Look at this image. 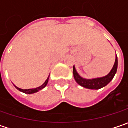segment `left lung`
Instances as JSON below:
<instances>
[{
  "label": "left lung",
  "mask_w": 128,
  "mask_h": 128,
  "mask_svg": "<svg viewBox=\"0 0 128 128\" xmlns=\"http://www.w3.org/2000/svg\"><path fill=\"white\" fill-rule=\"evenodd\" d=\"M117 69H118V57L116 55V62L113 66V68H112L109 74L107 75L106 76L98 78H94V79H86V78H82L78 73L75 66H73V76H74V78L76 81L82 87L88 88V89H91V90H99L107 86L113 79L117 72Z\"/></svg>",
  "instance_id": "8db88e82"
}]
</instances>
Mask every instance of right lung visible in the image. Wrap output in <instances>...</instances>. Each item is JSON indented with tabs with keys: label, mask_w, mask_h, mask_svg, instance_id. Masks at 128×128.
I'll return each instance as SVG.
<instances>
[{
	"label": "right lung",
	"mask_w": 128,
	"mask_h": 128,
	"mask_svg": "<svg viewBox=\"0 0 128 128\" xmlns=\"http://www.w3.org/2000/svg\"><path fill=\"white\" fill-rule=\"evenodd\" d=\"M49 77H50V76H48V78H47V80H46V82L42 84V86H40V87H38V88H32V89H26V90H24V89L19 88H18V87H16V86H14L17 88L18 90L20 91V92H24V93H26V94H32V93L37 92H38L39 90H41L42 89H43V88L47 86V84H48V80H49Z\"/></svg>",
	"instance_id": "obj_1"
}]
</instances>
